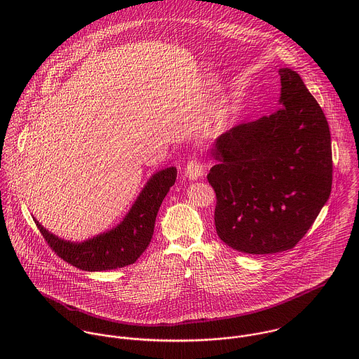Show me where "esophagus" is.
<instances>
[{"label":"esophagus","instance_id":"1","mask_svg":"<svg viewBox=\"0 0 359 359\" xmlns=\"http://www.w3.org/2000/svg\"><path fill=\"white\" fill-rule=\"evenodd\" d=\"M203 174H205V165L203 163H201L199 158H192L185 167V175L192 181L199 180L201 177H203Z\"/></svg>","mask_w":359,"mask_h":359}]
</instances>
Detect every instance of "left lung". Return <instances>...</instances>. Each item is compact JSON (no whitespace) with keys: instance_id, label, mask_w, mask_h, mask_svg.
<instances>
[{"instance_id":"1","label":"left lung","mask_w":359,"mask_h":359,"mask_svg":"<svg viewBox=\"0 0 359 359\" xmlns=\"http://www.w3.org/2000/svg\"><path fill=\"white\" fill-rule=\"evenodd\" d=\"M279 76L282 107L232 127L211 149L217 235L248 255L293 249L332 191L327 120L294 70Z\"/></svg>"}]
</instances>
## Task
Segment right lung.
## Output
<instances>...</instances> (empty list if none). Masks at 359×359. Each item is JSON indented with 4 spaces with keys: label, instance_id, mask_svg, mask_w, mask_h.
<instances>
[{
    "label": "right lung",
    "instance_id": "add662e5",
    "mask_svg": "<svg viewBox=\"0 0 359 359\" xmlns=\"http://www.w3.org/2000/svg\"><path fill=\"white\" fill-rule=\"evenodd\" d=\"M175 178V167L157 171L116 228L81 243L63 241L33 219L52 250L73 266L91 272L123 268L134 264L149 246L157 211Z\"/></svg>",
    "mask_w": 359,
    "mask_h": 359
}]
</instances>
